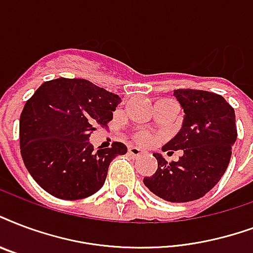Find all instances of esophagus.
<instances>
[{
    "label": "esophagus",
    "mask_w": 253,
    "mask_h": 253,
    "mask_svg": "<svg viewBox=\"0 0 253 253\" xmlns=\"http://www.w3.org/2000/svg\"><path fill=\"white\" fill-rule=\"evenodd\" d=\"M142 154H143V152H142V150H139L138 147H132V146H131V147H128V155H130V157L138 158V157H140Z\"/></svg>",
    "instance_id": "obj_1"
}]
</instances>
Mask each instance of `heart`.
I'll list each match as a JSON object with an SVG mask.
<instances>
[{"label":"heart","instance_id":"b5f03b06","mask_svg":"<svg viewBox=\"0 0 253 253\" xmlns=\"http://www.w3.org/2000/svg\"><path fill=\"white\" fill-rule=\"evenodd\" d=\"M136 142L142 146H147V144H151L154 142V138L148 134H139L136 136Z\"/></svg>","mask_w":253,"mask_h":253}]
</instances>
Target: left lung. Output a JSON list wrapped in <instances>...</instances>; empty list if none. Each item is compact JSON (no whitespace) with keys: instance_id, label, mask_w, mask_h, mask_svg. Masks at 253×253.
Returning a JSON list of instances; mask_svg holds the SVG:
<instances>
[{"instance_id":"obj_1","label":"left lung","mask_w":253,"mask_h":253,"mask_svg":"<svg viewBox=\"0 0 253 253\" xmlns=\"http://www.w3.org/2000/svg\"><path fill=\"white\" fill-rule=\"evenodd\" d=\"M184 111L182 128L165 144L167 154L182 150L176 162L154 154L158 169L143 179L152 194L171 203L204 196L228 167L238 130L232 106L219 94L192 88L173 90Z\"/></svg>"}]
</instances>
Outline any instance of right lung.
I'll return each instance as SVG.
<instances>
[{
    "label": "right lung",
    "mask_w": 253,
    "mask_h": 253,
    "mask_svg": "<svg viewBox=\"0 0 253 253\" xmlns=\"http://www.w3.org/2000/svg\"><path fill=\"white\" fill-rule=\"evenodd\" d=\"M119 95L90 81L58 78L42 84L19 118V148L29 173L58 199L77 200L99 191L114 158L127 147L114 142L94 150L95 125L107 126Z\"/></svg>",
    "instance_id": "add662e5"
}]
</instances>
